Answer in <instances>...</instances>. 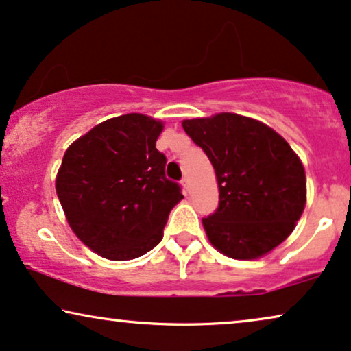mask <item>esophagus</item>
Masks as SVG:
<instances>
[{"mask_svg":"<svg viewBox=\"0 0 351 351\" xmlns=\"http://www.w3.org/2000/svg\"><path fill=\"white\" fill-rule=\"evenodd\" d=\"M181 186H183V191H184V193L188 194L189 191H191V183H189V178H183V180H181Z\"/></svg>","mask_w":351,"mask_h":351,"instance_id":"obj_1","label":"esophagus"}]
</instances>
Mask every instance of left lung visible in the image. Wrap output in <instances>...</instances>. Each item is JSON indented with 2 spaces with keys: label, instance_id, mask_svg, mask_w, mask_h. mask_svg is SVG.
<instances>
[{
  "label": "left lung",
  "instance_id": "left-lung-1",
  "mask_svg": "<svg viewBox=\"0 0 351 351\" xmlns=\"http://www.w3.org/2000/svg\"><path fill=\"white\" fill-rule=\"evenodd\" d=\"M215 170L219 208L202 219L210 245L238 261L259 259L290 237L306 206L304 167L272 128L237 113L183 119Z\"/></svg>",
  "mask_w": 351,
  "mask_h": 351
}]
</instances>
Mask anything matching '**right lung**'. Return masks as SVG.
Instances as JSON below:
<instances>
[{"label":"right lung","mask_w":351,"mask_h":351,"mask_svg":"<svg viewBox=\"0 0 351 351\" xmlns=\"http://www.w3.org/2000/svg\"><path fill=\"white\" fill-rule=\"evenodd\" d=\"M163 121L143 113L110 118L66 149L56 194L71 230L110 261L141 257L162 241L170 210L183 199L165 178L155 147Z\"/></svg>","instance_id":"1"}]
</instances>
